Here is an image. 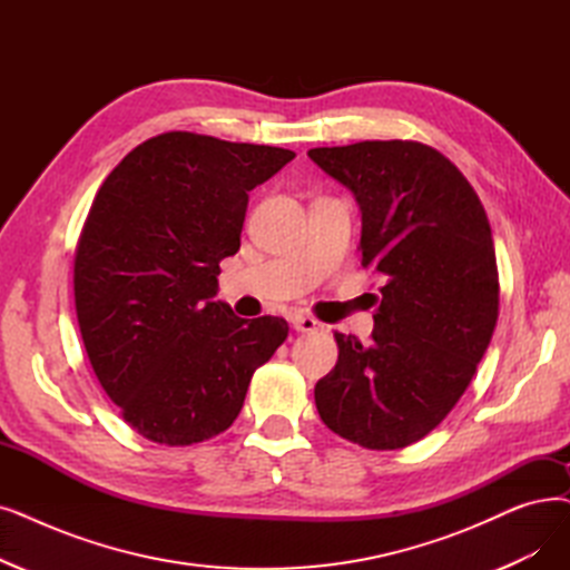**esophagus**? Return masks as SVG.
Segmentation results:
<instances>
[{
	"instance_id": "1",
	"label": "esophagus",
	"mask_w": 570,
	"mask_h": 570,
	"mask_svg": "<svg viewBox=\"0 0 570 570\" xmlns=\"http://www.w3.org/2000/svg\"><path fill=\"white\" fill-rule=\"evenodd\" d=\"M293 328L298 331V333H314V331L321 328V324H318L316 318H312V316H295L293 318Z\"/></svg>"
}]
</instances>
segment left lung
Listing matches in <instances>:
<instances>
[{"mask_svg": "<svg viewBox=\"0 0 570 570\" xmlns=\"http://www.w3.org/2000/svg\"><path fill=\"white\" fill-rule=\"evenodd\" d=\"M361 207V265L382 279L373 340L335 333L316 382L321 422L365 450L429 435L473 380L499 318L487 212L459 167L422 141L312 148Z\"/></svg>", "mask_w": 570, "mask_h": 570, "instance_id": "8db88e82", "label": "left lung"}]
</instances>
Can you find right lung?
<instances>
[{
    "mask_svg": "<svg viewBox=\"0 0 570 570\" xmlns=\"http://www.w3.org/2000/svg\"><path fill=\"white\" fill-rule=\"evenodd\" d=\"M288 148L163 132L97 190L73 256L88 361L126 424L184 448L230 429L256 367L288 335L279 316L239 318L214 301L237 254L249 190Z\"/></svg>",
    "mask_w": 570,
    "mask_h": 570,
    "instance_id": "add662e5",
    "label": "right lung"
}]
</instances>
